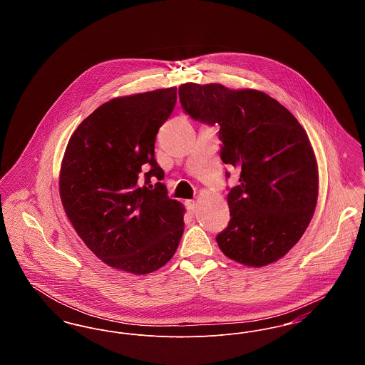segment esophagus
Here are the masks:
<instances>
[{
	"mask_svg": "<svg viewBox=\"0 0 365 365\" xmlns=\"http://www.w3.org/2000/svg\"><path fill=\"white\" fill-rule=\"evenodd\" d=\"M186 205H187V209H189V212H190L191 215H194V213H195L197 202H195L194 200H189V201H186Z\"/></svg>",
	"mask_w": 365,
	"mask_h": 365,
	"instance_id": "34e87169",
	"label": "esophagus"
}]
</instances>
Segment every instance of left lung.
I'll return each mask as SVG.
<instances>
[{
  "mask_svg": "<svg viewBox=\"0 0 365 365\" xmlns=\"http://www.w3.org/2000/svg\"><path fill=\"white\" fill-rule=\"evenodd\" d=\"M192 119L219 124L225 164L240 168L227 202L230 223L216 237L228 259L261 268L284 257L312 220L319 170L307 131L283 105L255 88L179 86Z\"/></svg>",
  "mask_w": 365,
  "mask_h": 365,
  "instance_id": "8db88e82",
  "label": "left lung"
}]
</instances>
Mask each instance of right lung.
I'll list each match as a JSON object with an SVG mask.
<instances>
[{
  "mask_svg": "<svg viewBox=\"0 0 365 365\" xmlns=\"http://www.w3.org/2000/svg\"><path fill=\"white\" fill-rule=\"evenodd\" d=\"M176 87L116 97L71 135L58 190L72 227L106 265L155 272L180 242L185 208L167 195L155 158L158 128L174 110ZM145 179V185L141 180Z\"/></svg>",
  "mask_w": 365,
  "mask_h": 365,
  "instance_id": "right-lung-1",
  "label": "right lung"
}]
</instances>
